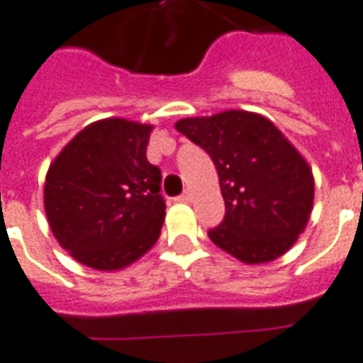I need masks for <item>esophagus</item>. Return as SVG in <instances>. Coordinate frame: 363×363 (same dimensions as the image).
Wrapping results in <instances>:
<instances>
[{
	"label": "esophagus",
	"mask_w": 363,
	"mask_h": 363,
	"mask_svg": "<svg viewBox=\"0 0 363 363\" xmlns=\"http://www.w3.org/2000/svg\"><path fill=\"white\" fill-rule=\"evenodd\" d=\"M179 201H181V203H190V201H192V192L186 190V192L182 194L181 198H179Z\"/></svg>",
	"instance_id": "esophagus-1"
}]
</instances>
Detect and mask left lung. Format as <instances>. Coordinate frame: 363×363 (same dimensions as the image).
<instances>
[{"label":"left lung","mask_w":363,"mask_h":363,"mask_svg":"<svg viewBox=\"0 0 363 363\" xmlns=\"http://www.w3.org/2000/svg\"><path fill=\"white\" fill-rule=\"evenodd\" d=\"M175 129L211 156L226 215L211 242L245 264L287 253L314 206V175L303 154L257 112L225 110L184 118Z\"/></svg>","instance_id":"1"}]
</instances>
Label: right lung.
Masks as SVG:
<instances>
[{"label":"right lung","instance_id":"1","mask_svg":"<svg viewBox=\"0 0 363 363\" xmlns=\"http://www.w3.org/2000/svg\"><path fill=\"white\" fill-rule=\"evenodd\" d=\"M154 125L104 118L83 127L49 165L43 207L74 261L116 272L146 255L162 232V171L146 160Z\"/></svg>","mask_w":363,"mask_h":363}]
</instances>
